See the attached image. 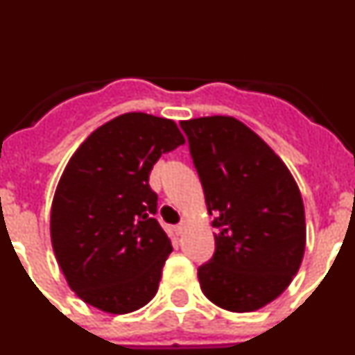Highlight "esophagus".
Masks as SVG:
<instances>
[{
  "mask_svg": "<svg viewBox=\"0 0 355 355\" xmlns=\"http://www.w3.org/2000/svg\"><path fill=\"white\" fill-rule=\"evenodd\" d=\"M174 229H175V234H183L184 229H187V224H184V222H181V224L175 225Z\"/></svg>",
  "mask_w": 355,
  "mask_h": 355,
  "instance_id": "1",
  "label": "esophagus"
}]
</instances>
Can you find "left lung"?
Wrapping results in <instances>:
<instances>
[{
  "label": "left lung",
  "mask_w": 355,
  "mask_h": 355,
  "mask_svg": "<svg viewBox=\"0 0 355 355\" xmlns=\"http://www.w3.org/2000/svg\"><path fill=\"white\" fill-rule=\"evenodd\" d=\"M215 215V254L199 266L202 293L222 309L258 311L283 293L306 250V213L286 163L249 126L213 115L181 121Z\"/></svg>",
  "instance_id": "1"
}]
</instances>
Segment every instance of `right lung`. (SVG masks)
Segmentation results:
<instances>
[{
  "instance_id": "obj_1",
  "label": "right lung",
  "mask_w": 355,
  "mask_h": 355,
  "mask_svg": "<svg viewBox=\"0 0 355 355\" xmlns=\"http://www.w3.org/2000/svg\"><path fill=\"white\" fill-rule=\"evenodd\" d=\"M184 144L171 119L131 112L97 128L65 165L51 205V243L83 302L126 315L156 295L171 238L153 215V165Z\"/></svg>"
}]
</instances>
